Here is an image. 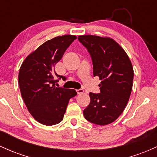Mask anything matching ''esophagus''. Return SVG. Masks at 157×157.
<instances>
[{"label":"esophagus","instance_id":"34e87169","mask_svg":"<svg viewBox=\"0 0 157 157\" xmlns=\"http://www.w3.org/2000/svg\"><path fill=\"white\" fill-rule=\"evenodd\" d=\"M77 94H83V92H84V90L82 89H77Z\"/></svg>","mask_w":157,"mask_h":157}]
</instances>
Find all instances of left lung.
Masks as SVG:
<instances>
[{"label": "left lung", "instance_id": "8db88e82", "mask_svg": "<svg viewBox=\"0 0 157 157\" xmlns=\"http://www.w3.org/2000/svg\"><path fill=\"white\" fill-rule=\"evenodd\" d=\"M93 62L94 76L100 77V94L90 92L91 102L83 111L88 121L105 125L117 119L128 102L134 69L125 50L114 40L96 35H80Z\"/></svg>", "mask_w": 157, "mask_h": 157}]
</instances>
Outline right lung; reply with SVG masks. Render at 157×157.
Returning a JSON list of instances; mask_svg holds the SVG:
<instances>
[{"instance_id": "right-lung-1", "label": "right lung", "mask_w": 157, "mask_h": 157, "mask_svg": "<svg viewBox=\"0 0 157 157\" xmlns=\"http://www.w3.org/2000/svg\"><path fill=\"white\" fill-rule=\"evenodd\" d=\"M77 38L66 35L46 41L26 57L19 70L18 83L22 98L31 115L45 125L58 124L63 119L68 101L77 95L75 89L56 87L55 66Z\"/></svg>"}]
</instances>
